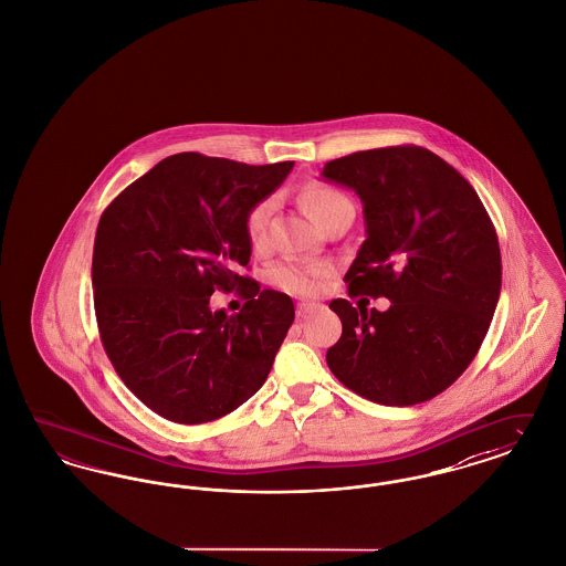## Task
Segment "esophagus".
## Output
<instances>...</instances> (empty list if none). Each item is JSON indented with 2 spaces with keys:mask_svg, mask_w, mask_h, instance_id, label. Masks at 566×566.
<instances>
[{
  "mask_svg": "<svg viewBox=\"0 0 566 566\" xmlns=\"http://www.w3.org/2000/svg\"><path fill=\"white\" fill-rule=\"evenodd\" d=\"M314 310H318V303H312V301H301V303H296V316H305V314H310V312H314Z\"/></svg>",
  "mask_w": 566,
  "mask_h": 566,
  "instance_id": "34e87169",
  "label": "esophagus"
}]
</instances>
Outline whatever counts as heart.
<instances>
[{
  "mask_svg": "<svg viewBox=\"0 0 566 566\" xmlns=\"http://www.w3.org/2000/svg\"><path fill=\"white\" fill-rule=\"evenodd\" d=\"M298 199H301V206L305 208V212L318 227L337 212L352 208L350 199L344 192L331 189L326 185H318V182L303 187V190L298 192ZM271 210H273V201L261 199L259 203H254L248 210V214L243 218L245 238L254 248H259L265 242ZM328 273H331L328 265H323V263H307V261L289 259V261H280L271 270L270 280L275 289H280L284 293L312 296L321 293Z\"/></svg>",
  "mask_w": 566,
  "mask_h": 566,
  "instance_id": "heart-1",
  "label": "heart"
}]
</instances>
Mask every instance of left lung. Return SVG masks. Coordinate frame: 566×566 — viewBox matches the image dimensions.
Wrapping results in <instances>:
<instances>
[{
    "label": "left lung",
    "instance_id": "8db88e82",
    "mask_svg": "<svg viewBox=\"0 0 566 566\" xmlns=\"http://www.w3.org/2000/svg\"><path fill=\"white\" fill-rule=\"evenodd\" d=\"M324 180L363 201L367 240L346 273L350 295L386 296V312L328 307L342 321L326 363L379 405L422 403L471 365L501 295V250L475 189L420 146L363 150L324 165Z\"/></svg>",
    "mask_w": 566,
    "mask_h": 566
}]
</instances>
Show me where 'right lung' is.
Segmentation results:
<instances>
[{
    "instance_id": "1",
    "label": "right lung",
    "mask_w": 566,
    "mask_h": 566,
    "mask_svg": "<svg viewBox=\"0 0 566 566\" xmlns=\"http://www.w3.org/2000/svg\"><path fill=\"white\" fill-rule=\"evenodd\" d=\"M293 165L180 153L137 178L99 218L93 296L104 350L135 397L171 422L222 418L270 376L295 305L238 268L252 252L243 218ZM238 283L247 284L243 312L212 313L211 293Z\"/></svg>"
}]
</instances>
